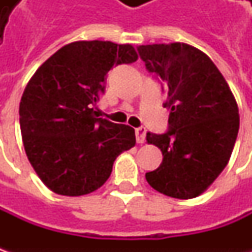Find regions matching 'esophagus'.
I'll return each instance as SVG.
<instances>
[{"mask_svg":"<svg viewBox=\"0 0 252 252\" xmlns=\"http://www.w3.org/2000/svg\"><path fill=\"white\" fill-rule=\"evenodd\" d=\"M146 127H137L136 129V139H137V143H144L146 141Z\"/></svg>","mask_w":252,"mask_h":252,"instance_id":"obj_1","label":"esophagus"}]
</instances>
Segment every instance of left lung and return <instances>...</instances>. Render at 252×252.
I'll return each instance as SVG.
<instances>
[{"instance_id": "8db88e82", "label": "left lung", "mask_w": 252, "mask_h": 252, "mask_svg": "<svg viewBox=\"0 0 252 252\" xmlns=\"http://www.w3.org/2000/svg\"><path fill=\"white\" fill-rule=\"evenodd\" d=\"M147 71L168 95V130L147 133L162 151L160 167L146 174L151 188L167 196L190 199L213 184L227 165L237 139V102L215 63L185 43L137 47Z\"/></svg>"}]
</instances>
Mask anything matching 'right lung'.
<instances>
[{
    "instance_id": "1",
    "label": "right lung",
    "mask_w": 252,
    "mask_h": 252,
    "mask_svg": "<svg viewBox=\"0 0 252 252\" xmlns=\"http://www.w3.org/2000/svg\"><path fill=\"white\" fill-rule=\"evenodd\" d=\"M137 60L131 44L74 42L47 59L19 105L24 147L54 193L81 196L106 182L113 161L136 144L134 129L96 118L108 71Z\"/></svg>"
}]
</instances>
